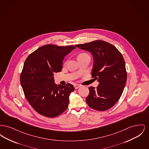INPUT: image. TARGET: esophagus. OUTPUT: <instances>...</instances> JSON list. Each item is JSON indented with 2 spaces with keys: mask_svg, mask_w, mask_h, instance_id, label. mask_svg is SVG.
Instances as JSON below:
<instances>
[{
  "mask_svg": "<svg viewBox=\"0 0 149 149\" xmlns=\"http://www.w3.org/2000/svg\"><path fill=\"white\" fill-rule=\"evenodd\" d=\"M74 87H75V89H77L79 87H80V85L76 84L74 85Z\"/></svg>",
  "mask_w": 149,
  "mask_h": 149,
  "instance_id": "1",
  "label": "esophagus"
}]
</instances>
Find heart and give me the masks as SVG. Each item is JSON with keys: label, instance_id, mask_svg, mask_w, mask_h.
<instances>
[{"label": "heart", "instance_id": "obj_1", "mask_svg": "<svg viewBox=\"0 0 149 149\" xmlns=\"http://www.w3.org/2000/svg\"><path fill=\"white\" fill-rule=\"evenodd\" d=\"M87 55V54H85V53L80 54H79V55H78V57H79L82 56H84V55Z\"/></svg>", "mask_w": 149, "mask_h": 149}]
</instances>
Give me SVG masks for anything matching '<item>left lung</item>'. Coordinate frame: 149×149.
Instances as JSON below:
<instances>
[{"label": "left lung", "instance_id": "obj_1", "mask_svg": "<svg viewBox=\"0 0 149 149\" xmlns=\"http://www.w3.org/2000/svg\"><path fill=\"white\" fill-rule=\"evenodd\" d=\"M75 46L92 55V75L99 82L97 88H89V94L86 102L95 110L106 111L117 102L126 85L127 72L124 58L116 47L104 41L98 40Z\"/></svg>", "mask_w": 149, "mask_h": 149}]
</instances>
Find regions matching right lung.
<instances>
[{
	"instance_id": "right-lung-1",
	"label": "right lung",
	"mask_w": 149,
	"mask_h": 149,
	"mask_svg": "<svg viewBox=\"0 0 149 149\" xmlns=\"http://www.w3.org/2000/svg\"><path fill=\"white\" fill-rule=\"evenodd\" d=\"M75 49L73 45H44L26 58L21 84L26 99L37 113L52 118L67 109L74 86L69 83L57 85L54 73L61 71L64 57Z\"/></svg>"
}]
</instances>
